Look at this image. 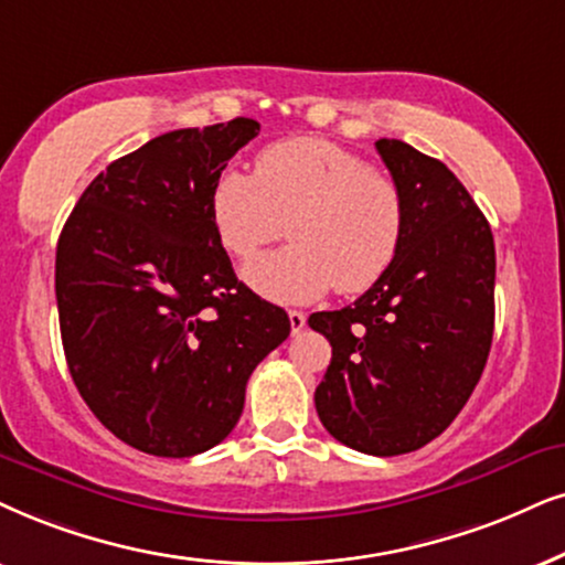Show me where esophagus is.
I'll return each mask as SVG.
<instances>
[{"label":"esophagus","instance_id":"obj_1","mask_svg":"<svg viewBox=\"0 0 565 565\" xmlns=\"http://www.w3.org/2000/svg\"><path fill=\"white\" fill-rule=\"evenodd\" d=\"M289 323H291V333H302V328H305V323H307V318H305V312H299V310H289Z\"/></svg>","mask_w":565,"mask_h":565}]
</instances>
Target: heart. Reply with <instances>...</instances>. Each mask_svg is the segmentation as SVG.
Returning a JSON list of instances; mask_svg holds the SVG:
<instances>
[{"label":"heart","instance_id":"1","mask_svg":"<svg viewBox=\"0 0 565 565\" xmlns=\"http://www.w3.org/2000/svg\"><path fill=\"white\" fill-rule=\"evenodd\" d=\"M218 242L247 260L289 224L291 247L242 270L247 287L278 305L316 302L333 287L360 295L394 266L404 203L388 177L323 138L278 140L255 174L224 169L211 190Z\"/></svg>","mask_w":565,"mask_h":565}]
</instances>
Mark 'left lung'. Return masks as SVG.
Wrapping results in <instances>:
<instances>
[{
  "label": "left lung",
  "mask_w": 565,
  "mask_h": 565,
  "mask_svg": "<svg viewBox=\"0 0 565 565\" xmlns=\"http://www.w3.org/2000/svg\"><path fill=\"white\" fill-rule=\"evenodd\" d=\"M375 148L404 203L402 247L354 305L307 323L331 341L320 423L354 451L398 456L438 438L480 381L495 326V245L446 163L402 140Z\"/></svg>",
  "instance_id": "1"
}]
</instances>
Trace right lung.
I'll use <instances>...</instances> for the list:
<instances>
[{
	"label": "right lung",
	"instance_id": "1",
	"mask_svg": "<svg viewBox=\"0 0 565 565\" xmlns=\"http://www.w3.org/2000/svg\"><path fill=\"white\" fill-rule=\"evenodd\" d=\"M260 125L174 130L111 161L56 245L70 375L106 430L184 459L234 430L245 385L291 331L234 276L211 218L213 182Z\"/></svg>",
	"mask_w": 565,
	"mask_h": 565
}]
</instances>
